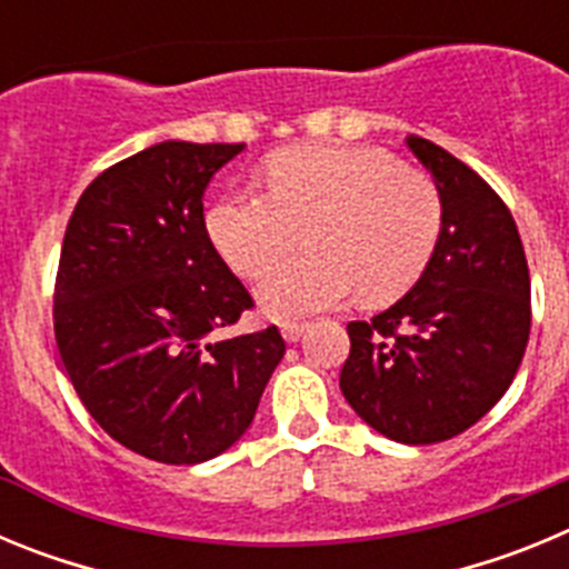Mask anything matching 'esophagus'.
<instances>
[{"label":"esophagus","instance_id":"esophagus-1","mask_svg":"<svg viewBox=\"0 0 569 569\" xmlns=\"http://www.w3.org/2000/svg\"><path fill=\"white\" fill-rule=\"evenodd\" d=\"M305 330H308L305 321H284V325H281V336H284V341H290V345H296V341L305 336Z\"/></svg>","mask_w":569,"mask_h":569}]
</instances>
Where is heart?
Wrapping results in <instances>:
<instances>
[{"mask_svg": "<svg viewBox=\"0 0 569 569\" xmlns=\"http://www.w3.org/2000/svg\"><path fill=\"white\" fill-rule=\"evenodd\" d=\"M268 193L236 190L208 213L213 248L239 276L268 273L261 310L273 319L328 310L359 290L365 305L405 296L433 259L441 196L433 179L393 153L350 144H293L270 156Z\"/></svg>", "mask_w": 569, "mask_h": 569, "instance_id": "1", "label": "heart"}]
</instances>
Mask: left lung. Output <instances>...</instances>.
Here are the masks:
<instances>
[{
	"label": "left lung",
	"mask_w": 569,
	"mask_h": 569,
	"mask_svg": "<svg viewBox=\"0 0 569 569\" xmlns=\"http://www.w3.org/2000/svg\"><path fill=\"white\" fill-rule=\"evenodd\" d=\"M441 196V236L393 308L350 321L339 387L367 425L401 445L465 433L516 379L530 339V270L510 210L476 170L407 136Z\"/></svg>",
	"instance_id": "obj_1"
}]
</instances>
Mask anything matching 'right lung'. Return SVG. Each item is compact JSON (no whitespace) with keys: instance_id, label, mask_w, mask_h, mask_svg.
<instances>
[{"instance_id":"right-lung-1","label":"right lung","mask_w":569,"mask_h":569,"mask_svg":"<svg viewBox=\"0 0 569 569\" xmlns=\"http://www.w3.org/2000/svg\"><path fill=\"white\" fill-rule=\"evenodd\" d=\"M241 150L153 144L99 173L64 230L53 333L70 385L110 439L162 465L233 447L284 356L276 325L210 341L253 308L202 204Z\"/></svg>"}]
</instances>
